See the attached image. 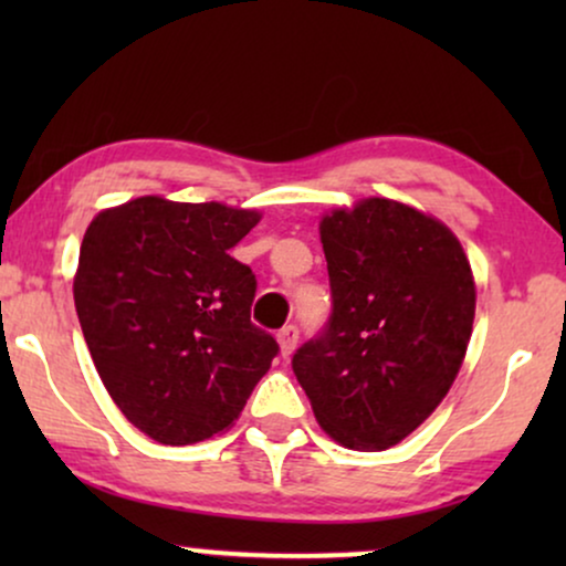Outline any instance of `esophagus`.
Masks as SVG:
<instances>
[{"instance_id": "obj_1", "label": "esophagus", "mask_w": 566, "mask_h": 566, "mask_svg": "<svg viewBox=\"0 0 566 566\" xmlns=\"http://www.w3.org/2000/svg\"><path fill=\"white\" fill-rule=\"evenodd\" d=\"M277 345H281L283 358H289V355L296 350V345H298V327L289 324V327H283L281 332H277Z\"/></svg>"}]
</instances>
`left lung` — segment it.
Listing matches in <instances>:
<instances>
[{
	"instance_id": "left-lung-1",
	"label": "left lung",
	"mask_w": 566,
	"mask_h": 566,
	"mask_svg": "<svg viewBox=\"0 0 566 566\" xmlns=\"http://www.w3.org/2000/svg\"><path fill=\"white\" fill-rule=\"evenodd\" d=\"M332 314L293 355L316 422L339 446L384 451L420 428L467 355L476 289L453 231L386 198L319 223Z\"/></svg>"
}]
</instances>
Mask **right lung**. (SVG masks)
Returning a JSON list of instances; mask_svg holds the SVG:
<instances>
[{"mask_svg":"<svg viewBox=\"0 0 566 566\" xmlns=\"http://www.w3.org/2000/svg\"><path fill=\"white\" fill-rule=\"evenodd\" d=\"M260 213L159 196L97 213L74 304L107 394L165 446L227 430L277 355L250 322L254 273L229 254Z\"/></svg>","mask_w":566,"mask_h":566,"instance_id":"right-lung-1","label":"right lung"}]
</instances>
